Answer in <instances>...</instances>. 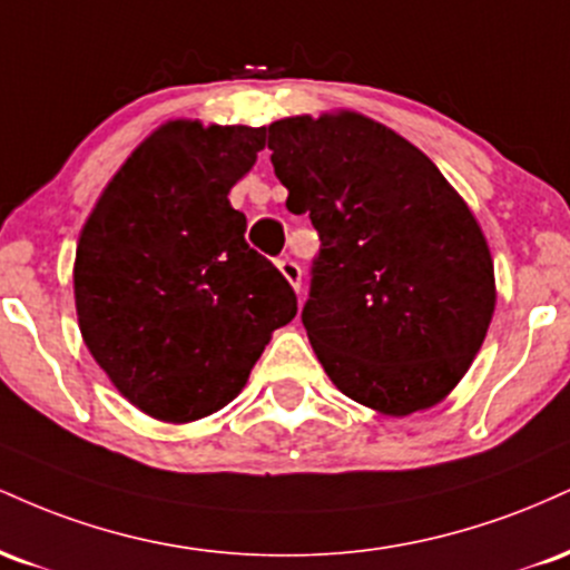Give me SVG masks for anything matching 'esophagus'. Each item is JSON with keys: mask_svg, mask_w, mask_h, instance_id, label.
Listing matches in <instances>:
<instances>
[{"mask_svg": "<svg viewBox=\"0 0 570 570\" xmlns=\"http://www.w3.org/2000/svg\"><path fill=\"white\" fill-rule=\"evenodd\" d=\"M278 271L284 273V278L289 281L294 289L299 292V284H303V267L294 263L292 257H281V259H278Z\"/></svg>", "mask_w": 570, "mask_h": 570, "instance_id": "obj_1", "label": "esophagus"}]
</instances>
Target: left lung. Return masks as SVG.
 Wrapping results in <instances>:
<instances>
[{
    "mask_svg": "<svg viewBox=\"0 0 570 570\" xmlns=\"http://www.w3.org/2000/svg\"><path fill=\"white\" fill-rule=\"evenodd\" d=\"M267 147L286 208L322 240L303 324L326 375L389 415L440 402L495 305L474 214L421 149L362 115L286 117Z\"/></svg>",
    "mask_w": 570,
    "mask_h": 570,
    "instance_id": "left-lung-1",
    "label": "left lung"
}]
</instances>
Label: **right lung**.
<instances>
[{"instance_id":"right-lung-1","label":"right lung","mask_w":570,"mask_h":570,"mask_svg":"<svg viewBox=\"0 0 570 570\" xmlns=\"http://www.w3.org/2000/svg\"><path fill=\"white\" fill-rule=\"evenodd\" d=\"M265 128L176 120L104 189L75 259L80 330L122 396L160 421H195L244 389L297 294L246 244L227 193Z\"/></svg>"}]
</instances>
